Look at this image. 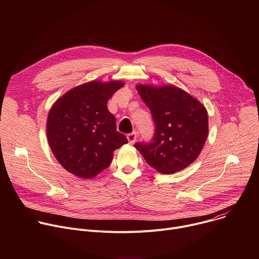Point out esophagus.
I'll use <instances>...</instances> for the list:
<instances>
[{"instance_id": "obj_1", "label": "esophagus", "mask_w": 259, "mask_h": 259, "mask_svg": "<svg viewBox=\"0 0 259 259\" xmlns=\"http://www.w3.org/2000/svg\"><path fill=\"white\" fill-rule=\"evenodd\" d=\"M136 138H137V135H136V133H135V132H132V133L127 134V139H128L129 143H131V144H133V143L135 142Z\"/></svg>"}]
</instances>
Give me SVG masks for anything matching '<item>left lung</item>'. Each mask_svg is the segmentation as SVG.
Segmentation results:
<instances>
[{"mask_svg":"<svg viewBox=\"0 0 259 259\" xmlns=\"http://www.w3.org/2000/svg\"><path fill=\"white\" fill-rule=\"evenodd\" d=\"M150 108L155 133L135 149L145 162L163 174H173L191 165L200 155L208 135L206 108L189 93L174 86L136 87Z\"/></svg>","mask_w":259,"mask_h":259,"instance_id":"1","label":"left lung"}]
</instances>
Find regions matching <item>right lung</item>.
<instances>
[{"label": "right lung", "instance_id": "add662e5", "mask_svg": "<svg viewBox=\"0 0 259 259\" xmlns=\"http://www.w3.org/2000/svg\"><path fill=\"white\" fill-rule=\"evenodd\" d=\"M124 83L98 81L73 88L58 99L47 120L51 151L61 166L82 178H92L109 166L113 153L127 143L117 131L107 101Z\"/></svg>", "mask_w": 259, "mask_h": 259}]
</instances>
